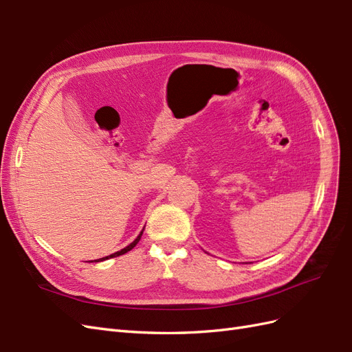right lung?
<instances>
[{
  "label": "right lung",
  "instance_id": "1",
  "mask_svg": "<svg viewBox=\"0 0 352 352\" xmlns=\"http://www.w3.org/2000/svg\"><path fill=\"white\" fill-rule=\"evenodd\" d=\"M144 232V230H142ZM142 232L140 233V235H138V238L131 243V245H127L126 248H123V250H120V251H117V252H114V254H111V255H109V257H104V258H100V261H102V260H109V258H113V257H119V255H123V254H126L127 251H131L135 245L140 242V239H141V236H142Z\"/></svg>",
  "mask_w": 352,
  "mask_h": 352
}]
</instances>
